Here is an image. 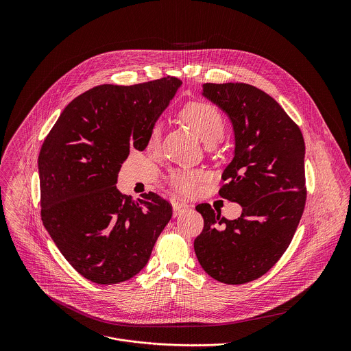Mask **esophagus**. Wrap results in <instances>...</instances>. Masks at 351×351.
Instances as JSON below:
<instances>
[{"mask_svg":"<svg viewBox=\"0 0 351 351\" xmlns=\"http://www.w3.org/2000/svg\"><path fill=\"white\" fill-rule=\"evenodd\" d=\"M188 208H189V205H186V204L176 202V204L173 205V215H174V217H177V216H180L181 213H184Z\"/></svg>","mask_w":351,"mask_h":351,"instance_id":"esophagus-1","label":"esophagus"}]
</instances>
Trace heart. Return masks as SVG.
Here are the masks:
<instances>
[{
	"instance_id": "b5f03b06",
	"label": "heart",
	"mask_w": 351,
	"mask_h": 351,
	"mask_svg": "<svg viewBox=\"0 0 351 351\" xmlns=\"http://www.w3.org/2000/svg\"><path fill=\"white\" fill-rule=\"evenodd\" d=\"M181 117L195 130L204 143L216 145L224 135V119L220 110L206 102H193L181 110ZM162 136V125L152 127L149 136V146L155 149ZM205 180V174L195 170H174L170 174L171 186L182 195H195Z\"/></svg>"
}]
</instances>
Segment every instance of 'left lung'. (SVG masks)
I'll return each instance as SVG.
<instances>
[{
	"label": "left lung",
	"instance_id": "1",
	"mask_svg": "<svg viewBox=\"0 0 351 351\" xmlns=\"http://www.w3.org/2000/svg\"><path fill=\"white\" fill-rule=\"evenodd\" d=\"M201 95L232 124L234 156L219 193L238 202L242 213L227 220L209 204H199L204 230L195 252L212 278L246 284L274 266L299 226L306 197L304 138L281 105L255 86L204 84Z\"/></svg>",
	"mask_w": 351,
	"mask_h": 351
}]
</instances>
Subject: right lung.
Listing matches in <instances>:
<instances>
[{
  "label": "right lung",
  "mask_w": 351,
  "mask_h": 351,
  "mask_svg": "<svg viewBox=\"0 0 351 351\" xmlns=\"http://www.w3.org/2000/svg\"><path fill=\"white\" fill-rule=\"evenodd\" d=\"M182 82L105 84L71 101L38 159L42 220L67 262L101 285L127 281L149 262L171 219V205L149 192L135 200L117 188L130 149L143 151L151 130Z\"/></svg>",
  "instance_id": "1"
}]
</instances>
